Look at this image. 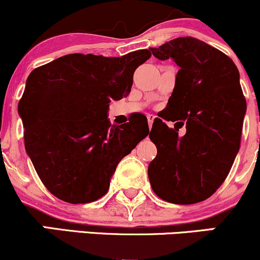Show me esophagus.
Masks as SVG:
<instances>
[{
	"instance_id": "34e87169",
	"label": "esophagus",
	"mask_w": 260,
	"mask_h": 260,
	"mask_svg": "<svg viewBox=\"0 0 260 260\" xmlns=\"http://www.w3.org/2000/svg\"><path fill=\"white\" fill-rule=\"evenodd\" d=\"M147 118H148L149 128H151V126H153V122H154V118H155V116H154V115H148V116H147Z\"/></svg>"
}]
</instances>
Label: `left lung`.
<instances>
[{"label":"left lung","instance_id":"8db88e82","mask_svg":"<svg viewBox=\"0 0 260 260\" xmlns=\"http://www.w3.org/2000/svg\"><path fill=\"white\" fill-rule=\"evenodd\" d=\"M150 50L181 68L166 111L186 121V133L180 137L178 128L154 121L149 137L157 154L149 164V181L169 203L203 202L226 180L240 149L247 109L240 73L228 55L192 37Z\"/></svg>","mask_w":260,"mask_h":260}]
</instances>
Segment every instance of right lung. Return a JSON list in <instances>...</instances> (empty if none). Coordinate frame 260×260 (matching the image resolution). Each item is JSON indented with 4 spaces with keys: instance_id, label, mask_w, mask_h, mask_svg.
<instances>
[{
    "instance_id": "obj_1",
    "label": "right lung",
    "mask_w": 260,
    "mask_h": 260,
    "mask_svg": "<svg viewBox=\"0 0 260 260\" xmlns=\"http://www.w3.org/2000/svg\"><path fill=\"white\" fill-rule=\"evenodd\" d=\"M149 50L121 57L71 53L29 74L18 111L25 150L44 186L71 204L105 196L118 162L149 133L147 117L116 127L109 104L129 94Z\"/></svg>"
}]
</instances>
